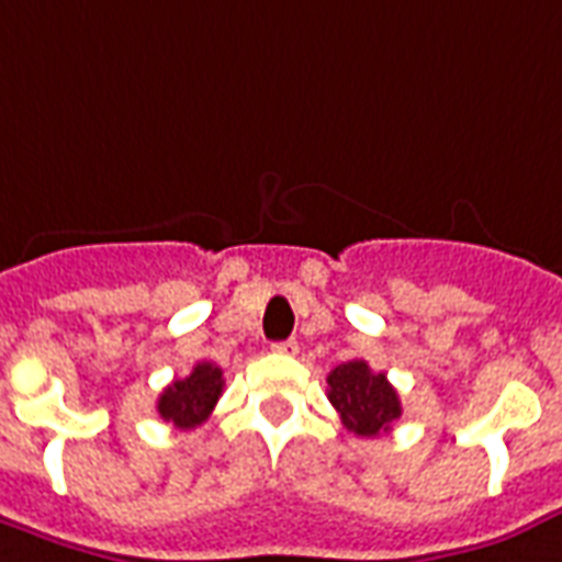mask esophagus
<instances>
[{
  "mask_svg": "<svg viewBox=\"0 0 562 562\" xmlns=\"http://www.w3.org/2000/svg\"><path fill=\"white\" fill-rule=\"evenodd\" d=\"M272 351H276V355H286V358H293L295 351H299V342L281 340V342H276V346H272Z\"/></svg>",
  "mask_w": 562,
  "mask_h": 562,
  "instance_id": "34e87169",
  "label": "esophagus"
}]
</instances>
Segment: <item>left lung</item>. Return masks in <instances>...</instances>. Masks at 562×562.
Returning a JSON list of instances; mask_svg holds the SVG:
<instances>
[{
	"label": "left lung",
	"instance_id": "left-lung-1",
	"mask_svg": "<svg viewBox=\"0 0 562 562\" xmlns=\"http://www.w3.org/2000/svg\"><path fill=\"white\" fill-rule=\"evenodd\" d=\"M328 402L342 425L358 437H381L402 416V402L384 372H372L367 360H349L330 369Z\"/></svg>",
	"mask_w": 562,
	"mask_h": 562
}]
</instances>
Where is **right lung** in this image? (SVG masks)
Wrapping results in <instances>:
<instances>
[{"label": "right lung", "mask_w": 562, "mask_h": 562, "mask_svg": "<svg viewBox=\"0 0 562 562\" xmlns=\"http://www.w3.org/2000/svg\"><path fill=\"white\" fill-rule=\"evenodd\" d=\"M222 369L211 360L195 363L187 378H178L158 395V413L164 422H172L176 428L190 430L202 425L222 395Z\"/></svg>", "instance_id": "obj_1"}]
</instances>
